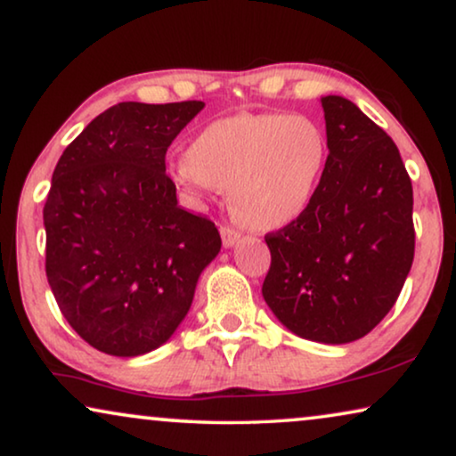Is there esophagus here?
Returning <instances> with one entry per match:
<instances>
[{
    "label": "esophagus",
    "mask_w": 456,
    "mask_h": 456,
    "mask_svg": "<svg viewBox=\"0 0 456 456\" xmlns=\"http://www.w3.org/2000/svg\"><path fill=\"white\" fill-rule=\"evenodd\" d=\"M221 240H223V246L225 248H233L237 241H240V233L233 227H221Z\"/></svg>",
    "instance_id": "34e87169"
}]
</instances>
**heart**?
Masks as SVG:
<instances>
[{
    "label": "heart",
    "instance_id": "heart-1",
    "mask_svg": "<svg viewBox=\"0 0 456 456\" xmlns=\"http://www.w3.org/2000/svg\"><path fill=\"white\" fill-rule=\"evenodd\" d=\"M329 138L316 121L291 113H235L191 138L171 175L191 196L229 188L231 215L254 231L297 223L318 194Z\"/></svg>",
    "mask_w": 456,
    "mask_h": 456
}]
</instances>
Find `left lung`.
<instances>
[{
  "mask_svg": "<svg viewBox=\"0 0 456 456\" xmlns=\"http://www.w3.org/2000/svg\"><path fill=\"white\" fill-rule=\"evenodd\" d=\"M329 163L312 207L266 235L262 297L293 335L343 345L390 312L413 265V188L399 149L355 102L329 94Z\"/></svg>",
  "mask_w": 456,
  "mask_h": 456,
  "instance_id": "left-lung-1",
  "label": "left lung"
}]
</instances>
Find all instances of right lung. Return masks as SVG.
Returning <instances> with one entry per match:
<instances>
[{
    "mask_svg": "<svg viewBox=\"0 0 456 456\" xmlns=\"http://www.w3.org/2000/svg\"><path fill=\"white\" fill-rule=\"evenodd\" d=\"M202 101L118 102L63 151L43 208L47 281L69 326L107 355L161 347L221 252L207 216L177 204L165 152Z\"/></svg>",
    "mask_w": 456,
    "mask_h": 456,
    "instance_id": "right-lung-1",
    "label": "right lung"
}]
</instances>
